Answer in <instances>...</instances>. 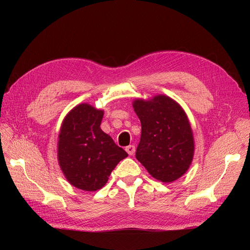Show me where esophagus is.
Returning a JSON list of instances; mask_svg holds the SVG:
<instances>
[{
  "instance_id": "34e87169",
  "label": "esophagus",
  "mask_w": 250,
  "mask_h": 250,
  "mask_svg": "<svg viewBox=\"0 0 250 250\" xmlns=\"http://www.w3.org/2000/svg\"><path fill=\"white\" fill-rule=\"evenodd\" d=\"M125 151L128 152L130 156H132V155H133V153L135 152V146H134V145L126 146V147H125Z\"/></svg>"
}]
</instances>
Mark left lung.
<instances>
[{"label":"left lung","mask_w":250,"mask_h":250,"mask_svg":"<svg viewBox=\"0 0 250 250\" xmlns=\"http://www.w3.org/2000/svg\"><path fill=\"white\" fill-rule=\"evenodd\" d=\"M133 108L142 125L137 160L162 183L182 177L194 153L192 130L182 106L160 94L148 101L135 100Z\"/></svg>","instance_id":"obj_1"}]
</instances>
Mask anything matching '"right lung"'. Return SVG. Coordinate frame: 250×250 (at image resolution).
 I'll return each instance as SVG.
<instances>
[{
    "mask_svg": "<svg viewBox=\"0 0 250 250\" xmlns=\"http://www.w3.org/2000/svg\"><path fill=\"white\" fill-rule=\"evenodd\" d=\"M104 111L87 103L75 106L62 122L58 141V161L67 182L84 191L107 183L113 169L128 157L101 130Z\"/></svg>",
    "mask_w": 250,
    "mask_h": 250,
    "instance_id": "add662e5",
    "label": "right lung"
}]
</instances>
